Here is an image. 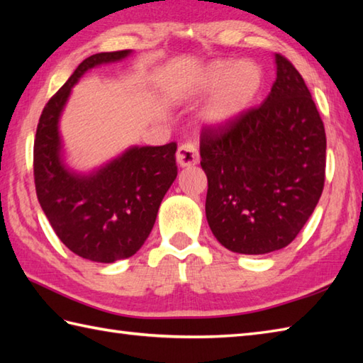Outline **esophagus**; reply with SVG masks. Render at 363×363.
Masks as SVG:
<instances>
[{"mask_svg": "<svg viewBox=\"0 0 363 363\" xmlns=\"http://www.w3.org/2000/svg\"><path fill=\"white\" fill-rule=\"evenodd\" d=\"M176 159H177V164H179L181 167H190V165L198 164L199 152H198L195 142H191V140L184 142L179 148H177Z\"/></svg>", "mask_w": 363, "mask_h": 363, "instance_id": "esophagus-1", "label": "esophagus"}]
</instances>
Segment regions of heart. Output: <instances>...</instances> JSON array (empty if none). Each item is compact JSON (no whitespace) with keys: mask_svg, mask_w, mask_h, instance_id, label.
Masks as SVG:
<instances>
[{"mask_svg":"<svg viewBox=\"0 0 363 363\" xmlns=\"http://www.w3.org/2000/svg\"><path fill=\"white\" fill-rule=\"evenodd\" d=\"M264 72L257 62L245 59L215 60L204 68L198 78V90L218 91L206 109V118L213 123H226L240 115L262 89Z\"/></svg>","mask_w":363,"mask_h":363,"instance_id":"1","label":"heart"}]
</instances>
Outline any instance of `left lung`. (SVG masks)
<instances>
[{"label":"left lung","mask_w":363,"mask_h":363,"mask_svg":"<svg viewBox=\"0 0 363 363\" xmlns=\"http://www.w3.org/2000/svg\"><path fill=\"white\" fill-rule=\"evenodd\" d=\"M265 101L201 130L206 217L217 240L240 254L281 250L309 220L325 187L326 133L303 76L276 54Z\"/></svg>","instance_id":"obj_1"}]
</instances>
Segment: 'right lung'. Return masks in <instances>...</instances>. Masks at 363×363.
Listing matches in <instances>:
<instances>
[{"instance_id": "1", "label": "right lung", "mask_w": 363, "mask_h": 363, "mask_svg": "<svg viewBox=\"0 0 363 363\" xmlns=\"http://www.w3.org/2000/svg\"><path fill=\"white\" fill-rule=\"evenodd\" d=\"M129 52H98L84 59L45 104L34 140L35 191L51 228L68 250L101 264L128 259L142 248L177 176L176 142L135 146L90 176L73 174L60 162L57 121L72 87L89 68Z\"/></svg>"}]
</instances>
